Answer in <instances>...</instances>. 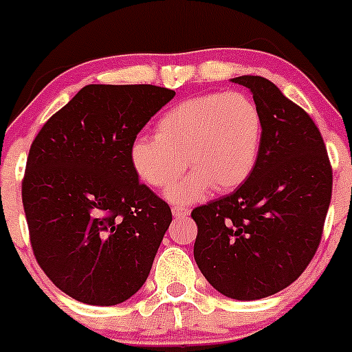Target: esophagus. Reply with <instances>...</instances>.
<instances>
[{
  "label": "esophagus",
  "mask_w": 352,
  "mask_h": 352,
  "mask_svg": "<svg viewBox=\"0 0 352 352\" xmlns=\"http://www.w3.org/2000/svg\"><path fill=\"white\" fill-rule=\"evenodd\" d=\"M190 212V209L184 208V206H172V214L175 216V218H184V216H187Z\"/></svg>",
  "instance_id": "obj_1"
}]
</instances>
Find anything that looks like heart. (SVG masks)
I'll list each match as a JSON object with an SVG mask.
<instances>
[{
  "mask_svg": "<svg viewBox=\"0 0 352 352\" xmlns=\"http://www.w3.org/2000/svg\"><path fill=\"white\" fill-rule=\"evenodd\" d=\"M262 143V116L242 91L206 94L173 105L160 117L156 136L131 143V165L148 186H170L186 168L192 172L168 189L172 202L197 201L212 186L232 190L248 179Z\"/></svg>",
  "mask_w": 352,
  "mask_h": 352,
  "instance_id": "b5f03b06",
  "label": "heart"
}]
</instances>
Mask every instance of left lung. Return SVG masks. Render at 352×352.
I'll list each match as a JSON object with an SVG mask.
<instances>
[{"mask_svg": "<svg viewBox=\"0 0 352 352\" xmlns=\"http://www.w3.org/2000/svg\"><path fill=\"white\" fill-rule=\"evenodd\" d=\"M262 116L257 163L235 192L199 206L194 258L214 289L261 300L314 258L332 197V166L311 117L262 76H239Z\"/></svg>", "mask_w": 352, "mask_h": 352, "instance_id": "obj_1", "label": "left lung"}]
</instances>
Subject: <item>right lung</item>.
Returning a JSON list of instances; mask_svg holds the SVG:
<instances>
[{
	"mask_svg": "<svg viewBox=\"0 0 352 352\" xmlns=\"http://www.w3.org/2000/svg\"><path fill=\"white\" fill-rule=\"evenodd\" d=\"M173 97L155 85H87L32 143L22 182L32 250L81 303H122L150 274L172 211L140 184L129 150Z\"/></svg>",
	"mask_w": 352,
	"mask_h": 352,
	"instance_id": "1",
	"label": "right lung"
}]
</instances>
